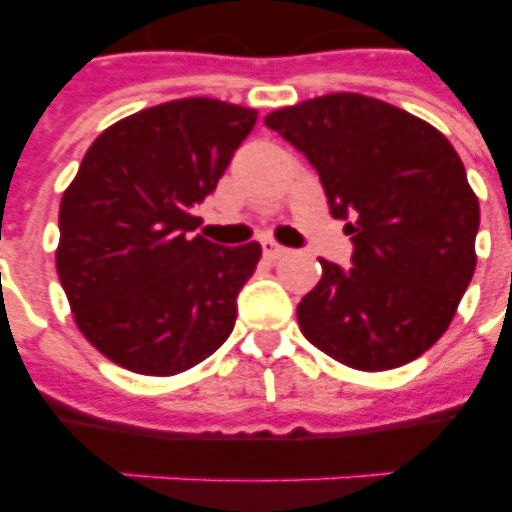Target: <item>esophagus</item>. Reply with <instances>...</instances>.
I'll list each match as a JSON object with an SVG mask.
<instances>
[{"label":"esophagus","instance_id":"34e87169","mask_svg":"<svg viewBox=\"0 0 512 512\" xmlns=\"http://www.w3.org/2000/svg\"><path fill=\"white\" fill-rule=\"evenodd\" d=\"M263 252L268 257H271V260H279V257L289 255V249L281 247V244H276V241H273V239H265L263 241Z\"/></svg>","mask_w":512,"mask_h":512}]
</instances>
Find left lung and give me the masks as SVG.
Instances as JSON below:
<instances>
[{"mask_svg":"<svg viewBox=\"0 0 512 512\" xmlns=\"http://www.w3.org/2000/svg\"><path fill=\"white\" fill-rule=\"evenodd\" d=\"M265 124L308 156L356 247L348 271L319 257L321 281L297 305L303 335L361 372L422 356L476 271L481 209L452 143L358 92L279 108Z\"/></svg>","mask_w":512,"mask_h":512,"instance_id":"1","label":"left lung"}]
</instances>
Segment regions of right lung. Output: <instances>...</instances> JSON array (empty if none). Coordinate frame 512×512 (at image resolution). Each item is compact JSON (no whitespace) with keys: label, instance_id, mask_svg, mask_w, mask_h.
<instances>
[{"label":"right lung","instance_id":"1","mask_svg":"<svg viewBox=\"0 0 512 512\" xmlns=\"http://www.w3.org/2000/svg\"><path fill=\"white\" fill-rule=\"evenodd\" d=\"M255 122V108L180 98L124 116L87 148L60 199L55 265L76 327L108 361L172 377L233 332L263 249L191 236L193 209Z\"/></svg>","mask_w":512,"mask_h":512}]
</instances>
